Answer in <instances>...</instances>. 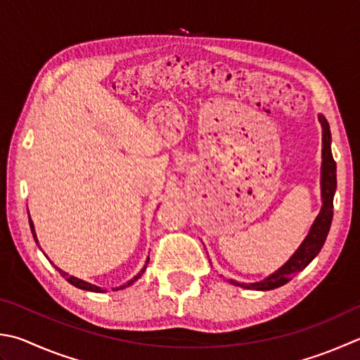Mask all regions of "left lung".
<instances>
[{"instance_id":"8db88e82","label":"left lung","mask_w":360,"mask_h":360,"mask_svg":"<svg viewBox=\"0 0 360 360\" xmlns=\"http://www.w3.org/2000/svg\"><path fill=\"white\" fill-rule=\"evenodd\" d=\"M320 124L323 128V165H321V200L323 207L318 213L316 219L314 221L310 227V232L306 236V240L301 243V246L296 249V252L290 257V260L281 266L279 269L268 276L266 279L254 283H243L229 279L230 283L236 287L243 288H252V290H274L277 287L285 285L293 277L302 271L307 264L315 259L320 252L326 236L329 233L332 214H334V194L337 188V166L334 157H332L330 150V130L328 120L324 116H318Z\"/></svg>"}]
</instances>
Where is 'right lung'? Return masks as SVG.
Returning a JSON list of instances; mask_svg holds the SVG:
<instances>
[{
	"label": "right lung",
	"mask_w": 360,
	"mask_h": 360,
	"mask_svg": "<svg viewBox=\"0 0 360 360\" xmlns=\"http://www.w3.org/2000/svg\"><path fill=\"white\" fill-rule=\"evenodd\" d=\"M30 227H31V232H32V236H34V241H36L37 244H39V240H37V236H36V232H34V224H32V221H31V218H30ZM148 262V260H147ZM146 268H147V263H146V266L141 269V273H138V276H134L131 281H128L125 285H122V287H119V288H114V290H122V288H125V287H128V285H131L133 282H136L139 277L142 276V273H144L146 271ZM58 271H59V274L63 276V277H65V281L67 282H70L73 287H77V288H81V290H87V291H96V293H103V288H100V287H97V285H92V283H89V282H84V281H81V279H78V277H73V276H69L65 273V271H63V269H59V268H56Z\"/></svg>",
	"instance_id": "obj_1"
}]
</instances>
